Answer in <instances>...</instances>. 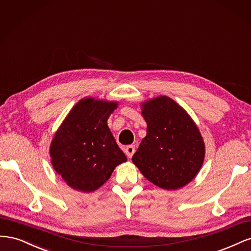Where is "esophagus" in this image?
Segmentation results:
<instances>
[{
    "label": "esophagus",
    "mask_w": 251,
    "mask_h": 251,
    "mask_svg": "<svg viewBox=\"0 0 251 251\" xmlns=\"http://www.w3.org/2000/svg\"><path fill=\"white\" fill-rule=\"evenodd\" d=\"M125 153L126 155L128 157V158H132L134 153H135V147L134 146H127L126 149H125Z\"/></svg>",
    "instance_id": "34e87169"
}]
</instances>
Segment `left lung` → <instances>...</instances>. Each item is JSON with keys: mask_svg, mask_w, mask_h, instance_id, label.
Returning <instances> with one entry per match:
<instances>
[{"mask_svg": "<svg viewBox=\"0 0 251 251\" xmlns=\"http://www.w3.org/2000/svg\"><path fill=\"white\" fill-rule=\"evenodd\" d=\"M147 136L132 161L151 183L177 189L191 182L200 171L205 155L198 127L187 113L171 98L157 97L143 104Z\"/></svg>", "mask_w": 251, "mask_h": 251, "instance_id": "1", "label": "left lung"}]
</instances>
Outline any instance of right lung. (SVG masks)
<instances>
[{
  "instance_id": "add662e5",
  "label": "right lung",
  "mask_w": 251,
  "mask_h": 251,
  "mask_svg": "<svg viewBox=\"0 0 251 251\" xmlns=\"http://www.w3.org/2000/svg\"><path fill=\"white\" fill-rule=\"evenodd\" d=\"M116 102L81 100L53 138V168L72 188L93 192L100 187L126 157L114 139L107 120Z\"/></svg>"
}]
</instances>
